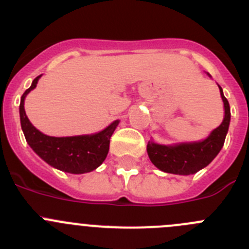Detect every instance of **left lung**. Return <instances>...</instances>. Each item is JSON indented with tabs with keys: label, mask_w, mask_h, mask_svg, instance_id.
<instances>
[{
	"label": "left lung",
	"mask_w": 249,
	"mask_h": 249,
	"mask_svg": "<svg viewBox=\"0 0 249 249\" xmlns=\"http://www.w3.org/2000/svg\"><path fill=\"white\" fill-rule=\"evenodd\" d=\"M219 87V85H218ZM224 102L225 115L222 124L202 142L161 145L148 142L147 152L150 161L159 170L175 175H193L207 166L222 149L230 124V106L219 87Z\"/></svg>",
	"instance_id": "obj_1"
}]
</instances>
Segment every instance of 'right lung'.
Here are the masks:
<instances>
[{"mask_svg":"<svg viewBox=\"0 0 249 249\" xmlns=\"http://www.w3.org/2000/svg\"><path fill=\"white\" fill-rule=\"evenodd\" d=\"M39 77L22 94L20 100V123L30 147L50 166L69 173H87L99 167L106 159L109 150V140L119 122L114 123L95 135L72 137H52L42 134L30 123L24 109L26 95L35 89Z\"/></svg>","mask_w":249,"mask_h":249,"instance_id":"right-lung-1","label":"right lung"}]
</instances>
